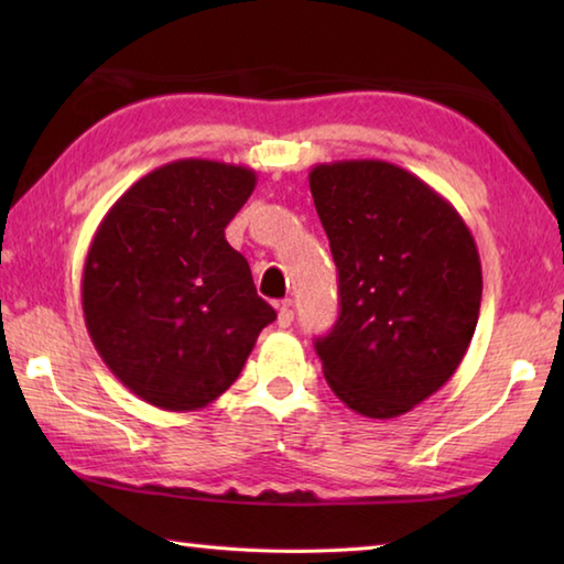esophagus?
<instances>
[{"label":"esophagus","instance_id":"esophagus-1","mask_svg":"<svg viewBox=\"0 0 564 564\" xmlns=\"http://www.w3.org/2000/svg\"><path fill=\"white\" fill-rule=\"evenodd\" d=\"M279 328H289L291 323H293V303L291 301H283L281 305H279Z\"/></svg>","mask_w":564,"mask_h":564}]
</instances>
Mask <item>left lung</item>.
<instances>
[{"label":"left lung","instance_id":"1","mask_svg":"<svg viewBox=\"0 0 564 564\" xmlns=\"http://www.w3.org/2000/svg\"><path fill=\"white\" fill-rule=\"evenodd\" d=\"M313 204L338 269L340 313L316 338L328 386L366 417H398L441 390L477 326L475 238L425 181L378 159L318 164Z\"/></svg>","mask_w":564,"mask_h":564}]
</instances>
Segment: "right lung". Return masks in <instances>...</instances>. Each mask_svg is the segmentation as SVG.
<instances>
[{"label":"right lung","instance_id":"right-lung-1","mask_svg":"<svg viewBox=\"0 0 564 564\" xmlns=\"http://www.w3.org/2000/svg\"><path fill=\"white\" fill-rule=\"evenodd\" d=\"M253 188L248 166L178 159L141 176L94 234L84 321L111 373L151 405L212 403L275 321L224 234Z\"/></svg>","mask_w":564,"mask_h":564}]
</instances>
